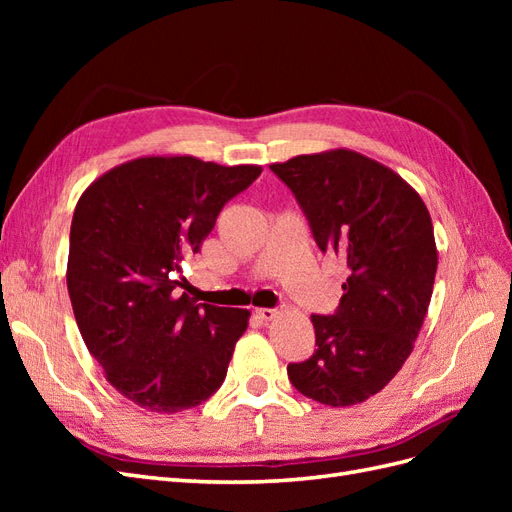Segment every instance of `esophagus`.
<instances>
[{"label":"esophagus","mask_w":512,"mask_h":512,"mask_svg":"<svg viewBox=\"0 0 512 512\" xmlns=\"http://www.w3.org/2000/svg\"><path fill=\"white\" fill-rule=\"evenodd\" d=\"M277 314V309L275 307H260V309H256V316L262 320V322H271Z\"/></svg>","instance_id":"1"}]
</instances>
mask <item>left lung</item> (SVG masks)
Returning a JSON list of instances; mask_svg holds the SVG:
<instances>
[{"label": "left lung", "mask_w": 512, "mask_h": 512, "mask_svg": "<svg viewBox=\"0 0 512 512\" xmlns=\"http://www.w3.org/2000/svg\"><path fill=\"white\" fill-rule=\"evenodd\" d=\"M297 198L320 252L348 265L333 314H312L316 350L288 365L305 397L361 404L406 363L423 327L438 269L429 211L391 168L335 149L271 164Z\"/></svg>", "instance_id": "obj_1"}]
</instances>
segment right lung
Wrapping results in <instances>:
<instances>
[{
    "instance_id": "right-lung-1",
    "label": "right lung",
    "mask_w": 512,
    "mask_h": 512,
    "mask_svg": "<svg viewBox=\"0 0 512 512\" xmlns=\"http://www.w3.org/2000/svg\"><path fill=\"white\" fill-rule=\"evenodd\" d=\"M260 173L190 156L138 158L79 198L68 256L74 318L106 380L136 406L173 414L222 386L250 312L190 301L177 294V273Z\"/></svg>"
}]
</instances>
